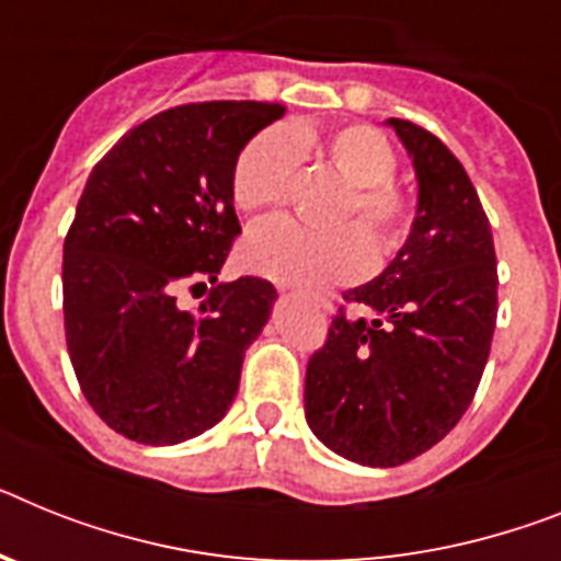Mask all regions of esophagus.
<instances>
[{"mask_svg":"<svg viewBox=\"0 0 561 561\" xmlns=\"http://www.w3.org/2000/svg\"><path fill=\"white\" fill-rule=\"evenodd\" d=\"M282 290H285V288H282ZM288 290H290V288H288ZM324 308H328V305H324Z\"/></svg>","mask_w":561,"mask_h":561,"instance_id":"obj_1","label":"esophagus"}]
</instances>
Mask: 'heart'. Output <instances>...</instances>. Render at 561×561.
I'll list each match as a JSON object with an SVG mask.
<instances>
[{"mask_svg":"<svg viewBox=\"0 0 561 561\" xmlns=\"http://www.w3.org/2000/svg\"><path fill=\"white\" fill-rule=\"evenodd\" d=\"M305 148H319L322 159L342 176L347 196L331 233H313L276 219L253 228L242 242V265L251 273L294 285L356 279L374 259H388L411 233V196L390 179L397 150L388 136L368 125H345L322 142L308 130L271 128L259 134L233 171V202L242 214H267L288 199Z\"/></svg>","mask_w":561,"mask_h":561,"instance_id":"b5f03b06","label":"heart"}]
</instances>
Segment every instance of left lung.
Listing matches in <instances>:
<instances>
[{"label":"left lung","mask_w":561,"mask_h":561,"mask_svg":"<svg viewBox=\"0 0 561 561\" xmlns=\"http://www.w3.org/2000/svg\"><path fill=\"white\" fill-rule=\"evenodd\" d=\"M416 171V216L388 267L345 294L308 362L305 419L333 454L397 468L468 411L496 328V253L462 162L425 128L388 119Z\"/></svg>","instance_id":"obj_1"}]
</instances>
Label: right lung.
<instances>
[{"label": "right lung", "mask_w": 561, "mask_h": 561, "mask_svg": "<svg viewBox=\"0 0 561 561\" xmlns=\"http://www.w3.org/2000/svg\"><path fill=\"white\" fill-rule=\"evenodd\" d=\"M282 116L271 102L171 107L128 130L88 176L65 239V339L84 399L128 439L179 445L237 399L276 288L256 276L219 282L239 233L233 171ZM187 280L211 282L196 311L175 305Z\"/></svg>", "instance_id": "obj_1"}]
</instances>
